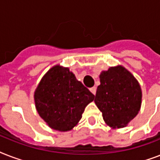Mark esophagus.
<instances>
[{
    "mask_svg": "<svg viewBox=\"0 0 160 160\" xmlns=\"http://www.w3.org/2000/svg\"><path fill=\"white\" fill-rule=\"evenodd\" d=\"M90 90L91 91V93H92V94H94V95H95V94H96V87H95V86H94V87L90 88Z\"/></svg>",
    "mask_w": 160,
    "mask_h": 160,
    "instance_id": "esophagus-1",
    "label": "esophagus"
}]
</instances>
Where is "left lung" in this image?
Instances as JSON below:
<instances>
[{
  "label": "left lung",
  "instance_id": "1",
  "mask_svg": "<svg viewBox=\"0 0 160 160\" xmlns=\"http://www.w3.org/2000/svg\"><path fill=\"white\" fill-rule=\"evenodd\" d=\"M95 103L104 120L112 128H121L136 116L141 106L142 92L132 74L122 66L110 67L100 75Z\"/></svg>",
  "mask_w": 160,
  "mask_h": 160
}]
</instances>
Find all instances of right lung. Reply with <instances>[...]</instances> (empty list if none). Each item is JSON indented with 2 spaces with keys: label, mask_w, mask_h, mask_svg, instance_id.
I'll use <instances>...</instances> for the list:
<instances>
[{
  "label": "right lung",
  "mask_w": 160,
  "mask_h": 160,
  "mask_svg": "<svg viewBox=\"0 0 160 160\" xmlns=\"http://www.w3.org/2000/svg\"><path fill=\"white\" fill-rule=\"evenodd\" d=\"M94 98L95 95L68 68L59 65L46 73L35 92L40 116L51 128L59 131L73 129Z\"/></svg>",
  "instance_id": "obj_1"
}]
</instances>
